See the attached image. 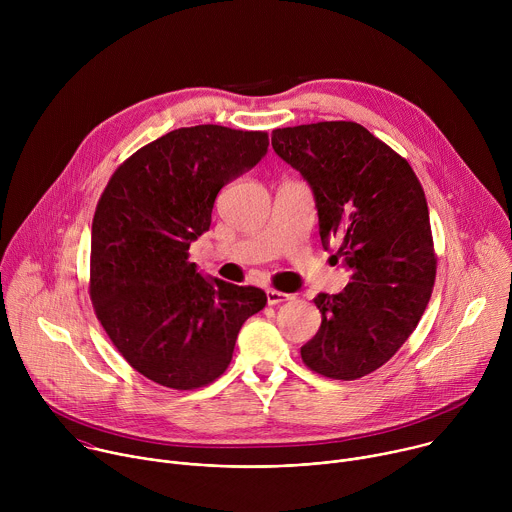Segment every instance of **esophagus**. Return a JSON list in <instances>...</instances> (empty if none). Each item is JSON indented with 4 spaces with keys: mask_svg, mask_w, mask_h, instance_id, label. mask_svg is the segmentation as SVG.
I'll use <instances>...</instances> for the list:
<instances>
[{
    "mask_svg": "<svg viewBox=\"0 0 512 512\" xmlns=\"http://www.w3.org/2000/svg\"><path fill=\"white\" fill-rule=\"evenodd\" d=\"M265 294H267V304L269 306H277L281 302L291 300V294H283V291H277V289H267Z\"/></svg>",
    "mask_w": 512,
    "mask_h": 512,
    "instance_id": "obj_1",
    "label": "esophagus"
}]
</instances>
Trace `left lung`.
<instances>
[{"instance_id": "obj_1", "label": "left lung", "mask_w": 512, "mask_h": 512, "mask_svg": "<svg viewBox=\"0 0 512 512\" xmlns=\"http://www.w3.org/2000/svg\"><path fill=\"white\" fill-rule=\"evenodd\" d=\"M275 154L308 182L322 247L338 243L350 271L340 294H318L320 330L302 346L308 367L354 381L403 346L431 298L435 255L429 210L411 166L352 121L271 133Z\"/></svg>"}]
</instances>
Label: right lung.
I'll use <instances>...</instances> for the list:
<instances>
[{
    "instance_id": "obj_1",
    "label": "right lung",
    "mask_w": 512,
    "mask_h": 512,
    "mask_svg": "<svg viewBox=\"0 0 512 512\" xmlns=\"http://www.w3.org/2000/svg\"><path fill=\"white\" fill-rule=\"evenodd\" d=\"M265 131L174 129L111 176L93 218L91 300L105 332L150 381L186 391L221 377L265 291L198 271L190 243L216 194L267 154Z\"/></svg>"
}]
</instances>
